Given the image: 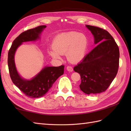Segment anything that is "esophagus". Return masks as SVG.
Masks as SVG:
<instances>
[{
    "instance_id": "esophagus-1",
    "label": "esophagus",
    "mask_w": 131,
    "mask_h": 131,
    "mask_svg": "<svg viewBox=\"0 0 131 131\" xmlns=\"http://www.w3.org/2000/svg\"><path fill=\"white\" fill-rule=\"evenodd\" d=\"M66 69H67V70L69 71H73V68L71 67L70 66H68L67 67H66Z\"/></svg>"
}]
</instances>
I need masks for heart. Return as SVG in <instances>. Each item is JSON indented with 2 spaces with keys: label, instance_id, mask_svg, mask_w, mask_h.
Returning a JSON list of instances; mask_svg holds the SVG:
<instances>
[{
  "label": "heart",
  "instance_id": "b5f03b06",
  "mask_svg": "<svg viewBox=\"0 0 131 131\" xmlns=\"http://www.w3.org/2000/svg\"><path fill=\"white\" fill-rule=\"evenodd\" d=\"M88 40L86 35L76 31L64 32L57 35L53 41L54 50L49 51L51 56L60 59V54H65L71 62H78L84 58Z\"/></svg>",
  "mask_w": 131,
  "mask_h": 131
}]
</instances>
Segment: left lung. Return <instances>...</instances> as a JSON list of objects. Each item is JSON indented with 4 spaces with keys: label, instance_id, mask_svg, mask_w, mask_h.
Returning <instances> with one entry per match:
<instances>
[{
    "label": "left lung",
    "instance_id": "8db88e82",
    "mask_svg": "<svg viewBox=\"0 0 131 131\" xmlns=\"http://www.w3.org/2000/svg\"><path fill=\"white\" fill-rule=\"evenodd\" d=\"M86 27L94 36L97 46L74 68L81 78L80 89L87 94L105 92L118 73L119 49L115 40L106 30L98 27Z\"/></svg>",
    "mask_w": 131,
    "mask_h": 131
}]
</instances>
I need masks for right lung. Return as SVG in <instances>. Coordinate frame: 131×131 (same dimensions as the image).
<instances>
[{
  "instance_id": "1",
  "label": "right lung",
  "mask_w": 131,
  "mask_h": 131,
  "mask_svg": "<svg viewBox=\"0 0 131 131\" xmlns=\"http://www.w3.org/2000/svg\"><path fill=\"white\" fill-rule=\"evenodd\" d=\"M46 27V25H41L22 32L14 40L8 52V65L10 78L14 84L30 98L43 96L56 80L63 74L64 65L58 67L47 66L31 80H26L19 76L16 70L14 58L16 49L23 42L34 41L39 38L40 34Z\"/></svg>"
}]
</instances>
